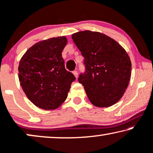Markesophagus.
<instances>
[{
  "label": "esophagus",
  "mask_w": 153,
  "mask_h": 153,
  "mask_svg": "<svg viewBox=\"0 0 153 153\" xmlns=\"http://www.w3.org/2000/svg\"><path fill=\"white\" fill-rule=\"evenodd\" d=\"M73 75H75V78H78V72H77L76 71H73Z\"/></svg>",
  "instance_id": "obj_1"
}]
</instances>
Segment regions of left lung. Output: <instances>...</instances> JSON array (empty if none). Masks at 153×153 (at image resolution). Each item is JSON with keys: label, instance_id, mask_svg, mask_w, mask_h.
I'll use <instances>...</instances> for the list:
<instances>
[{"label": "left lung", "instance_id": "obj_1", "mask_svg": "<svg viewBox=\"0 0 153 153\" xmlns=\"http://www.w3.org/2000/svg\"><path fill=\"white\" fill-rule=\"evenodd\" d=\"M72 39L85 58L86 71L78 81L89 100L99 108L114 105L123 97L131 78V63L127 52L100 32L79 31Z\"/></svg>", "mask_w": 153, "mask_h": 153}]
</instances>
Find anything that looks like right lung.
Masks as SVG:
<instances>
[{"label":"right lung","instance_id":"add662e5","mask_svg":"<svg viewBox=\"0 0 153 153\" xmlns=\"http://www.w3.org/2000/svg\"><path fill=\"white\" fill-rule=\"evenodd\" d=\"M65 36L36 42L19 62V80L26 97L41 109L54 110L64 102L75 80L66 70L62 52L67 44Z\"/></svg>","mask_w":153,"mask_h":153}]
</instances>
